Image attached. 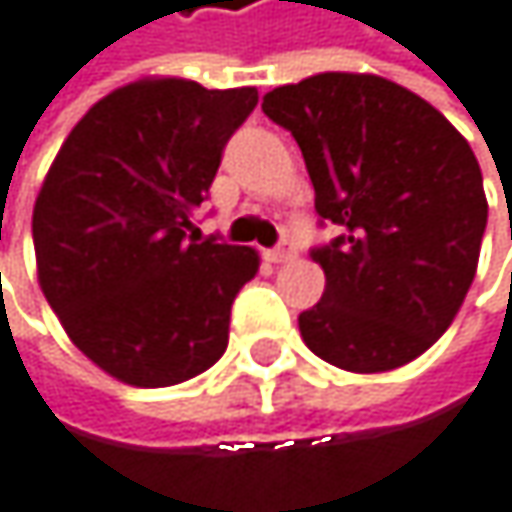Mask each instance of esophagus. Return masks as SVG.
Segmentation results:
<instances>
[{
	"label": "esophagus",
	"instance_id": "obj_1",
	"mask_svg": "<svg viewBox=\"0 0 512 512\" xmlns=\"http://www.w3.org/2000/svg\"><path fill=\"white\" fill-rule=\"evenodd\" d=\"M267 258H270L273 264H288V261H294V258H297V245H294V242H288V239H282L276 248H270V251H267Z\"/></svg>",
	"mask_w": 512,
	"mask_h": 512
}]
</instances>
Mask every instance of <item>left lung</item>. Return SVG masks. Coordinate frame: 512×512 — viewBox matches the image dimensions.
Segmentation results:
<instances>
[{
    "label": "left lung",
    "instance_id": "1",
    "mask_svg": "<svg viewBox=\"0 0 512 512\" xmlns=\"http://www.w3.org/2000/svg\"><path fill=\"white\" fill-rule=\"evenodd\" d=\"M261 108L300 145L321 224L340 230L309 251L324 294L297 318L303 343L352 373L410 364L443 337L477 273L489 203L467 139L379 75H312Z\"/></svg>",
    "mask_w": 512,
    "mask_h": 512
}]
</instances>
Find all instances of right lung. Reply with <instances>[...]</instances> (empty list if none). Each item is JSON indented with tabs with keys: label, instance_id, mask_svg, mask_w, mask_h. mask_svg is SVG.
<instances>
[{
	"label": "right lung",
	"instance_id": "1",
	"mask_svg": "<svg viewBox=\"0 0 512 512\" xmlns=\"http://www.w3.org/2000/svg\"><path fill=\"white\" fill-rule=\"evenodd\" d=\"M254 105V87H118L75 124L35 200L39 285L69 340L127 385H178L227 349L230 306L261 261L200 239L194 212Z\"/></svg>",
	"mask_w": 512,
	"mask_h": 512
}]
</instances>
